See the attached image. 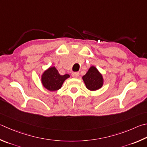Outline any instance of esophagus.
<instances>
[{
    "mask_svg": "<svg viewBox=\"0 0 147 147\" xmlns=\"http://www.w3.org/2000/svg\"><path fill=\"white\" fill-rule=\"evenodd\" d=\"M72 76H73V78H76L79 76V73H77V72H76V73H72Z\"/></svg>",
    "mask_w": 147,
    "mask_h": 147,
    "instance_id": "1",
    "label": "esophagus"
}]
</instances>
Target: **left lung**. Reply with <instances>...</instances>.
<instances>
[{"mask_svg":"<svg viewBox=\"0 0 147 147\" xmlns=\"http://www.w3.org/2000/svg\"><path fill=\"white\" fill-rule=\"evenodd\" d=\"M82 79L87 89L92 91L100 89L104 83L102 74L93 65L90 67L86 74L82 76Z\"/></svg>","mask_w":147,"mask_h":147,"instance_id":"left-lung-1","label":"left lung"}]
</instances>
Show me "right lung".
Returning <instances> with one entry per match:
<instances>
[{"instance_id":"right-lung-1","label":"right lung","mask_w":147,"mask_h":147,"mask_svg":"<svg viewBox=\"0 0 147 147\" xmlns=\"http://www.w3.org/2000/svg\"><path fill=\"white\" fill-rule=\"evenodd\" d=\"M70 75L65 74L61 75L55 66L49 67L41 75V82L43 87L49 91H56L62 87L63 82Z\"/></svg>"}]
</instances>
